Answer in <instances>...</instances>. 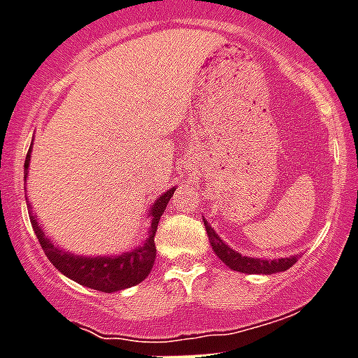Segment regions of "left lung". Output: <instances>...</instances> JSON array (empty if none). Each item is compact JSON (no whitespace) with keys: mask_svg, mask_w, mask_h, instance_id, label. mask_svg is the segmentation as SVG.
Segmentation results:
<instances>
[{"mask_svg":"<svg viewBox=\"0 0 358 358\" xmlns=\"http://www.w3.org/2000/svg\"><path fill=\"white\" fill-rule=\"evenodd\" d=\"M206 224L207 236H209L210 246H213L214 253L220 257V260L223 262L227 267L234 268V271L244 272V274H275V272L288 271L292 265L297 262V257H288V258H278V260H260V258H250L243 257L237 251L230 250L223 241L217 237V234L214 232L213 227L203 220Z\"/></svg>","mask_w":358,"mask_h":358,"instance_id":"left-lung-1","label":"left lung"}]
</instances>
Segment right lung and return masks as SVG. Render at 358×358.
<instances>
[{"mask_svg": "<svg viewBox=\"0 0 358 358\" xmlns=\"http://www.w3.org/2000/svg\"><path fill=\"white\" fill-rule=\"evenodd\" d=\"M29 158H31V149L26 155V162H24V172L28 173ZM26 179V176H24ZM176 188L169 189L158 196L155 206L151 207V234L144 246L137 248V250L124 253L121 257H101V258H86V257H75V255L61 251L43 236L42 227L38 221L35 220L33 214H29V221L33 224L38 243L42 250L45 251L47 258L52 262L54 267L59 272H63L66 278L73 279L77 283L84 285L93 290L105 292V294H112V292L124 290V288L135 287V285L142 283L148 274L151 272L152 265H155L156 258V244L155 236L156 228H158L159 217H162L163 210H165L166 203L172 199ZM29 207V203H28Z\"/></svg>", "mask_w": 358, "mask_h": 358, "instance_id": "right-lung-1", "label": "right lung"}]
</instances>
